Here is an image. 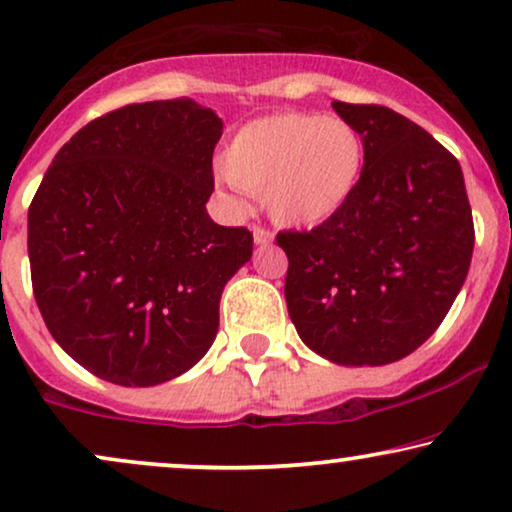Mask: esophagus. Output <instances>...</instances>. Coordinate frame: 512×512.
<instances>
[{
  "mask_svg": "<svg viewBox=\"0 0 512 512\" xmlns=\"http://www.w3.org/2000/svg\"><path fill=\"white\" fill-rule=\"evenodd\" d=\"M252 238H255V245H269L274 241V234L264 226H252Z\"/></svg>",
  "mask_w": 512,
  "mask_h": 512,
  "instance_id": "1",
  "label": "esophagus"
}]
</instances>
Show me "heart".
Masks as SVG:
<instances>
[{
	"instance_id": "b5f03b06",
	"label": "heart",
	"mask_w": 512,
	"mask_h": 512,
	"mask_svg": "<svg viewBox=\"0 0 512 512\" xmlns=\"http://www.w3.org/2000/svg\"><path fill=\"white\" fill-rule=\"evenodd\" d=\"M366 167L364 137L352 122L319 113H278L238 129L224 172L269 217L286 226H319L357 193Z\"/></svg>"
}]
</instances>
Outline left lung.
Instances as JSON below:
<instances>
[{
  "instance_id": "obj_1",
  "label": "left lung",
  "mask_w": 512,
  "mask_h": 512,
  "mask_svg": "<svg viewBox=\"0 0 512 512\" xmlns=\"http://www.w3.org/2000/svg\"><path fill=\"white\" fill-rule=\"evenodd\" d=\"M366 144L354 198L312 231H281L286 304L304 345L340 366L418 349L468 276L475 226L458 160L385 106L333 101Z\"/></svg>"
}]
</instances>
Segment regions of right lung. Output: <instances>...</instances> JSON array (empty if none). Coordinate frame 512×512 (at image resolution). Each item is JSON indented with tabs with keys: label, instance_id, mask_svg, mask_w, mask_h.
I'll return each mask as SVG.
<instances>
[{
	"label": "right lung",
	"instance_id": "obj_1",
	"mask_svg": "<svg viewBox=\"0 0 512 512\" xmlns=\"http://www.w3.org/2000/svg\"><path fill=\"white\" fill-rule=\"evenodd\" d=\"M224 122L191 99L132 103L84 125L28 210L32 293L68 357L151 387L205 357L252 234L205 203Z\"/></svg>",
	"mask_w": 512,
	"mask_h": 512
}]
</instances>
